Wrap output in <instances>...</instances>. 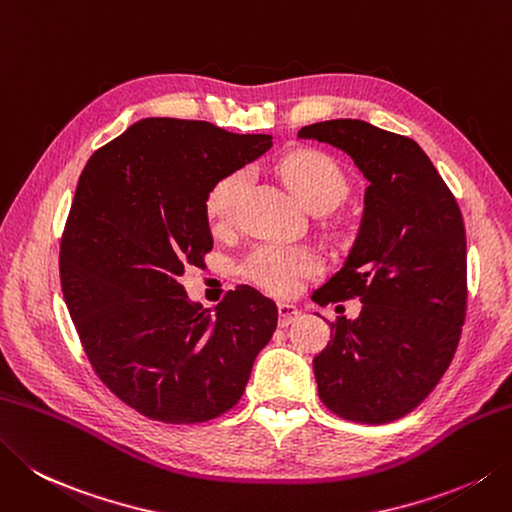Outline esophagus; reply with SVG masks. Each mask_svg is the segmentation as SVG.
<instances>
[{
    "label": "esophagus",
    "mask_w": 512,
    "mask_h": 512,
    "mask_svg": "<svg viewBox=\"0 0 512 512\" xmlns=\"http://www.w3.org/2000/svg\"><path fill=\"white\" fill-rule=\"evenodd\" d=\"M299 315H302V310H299L295 304H288V302L279 304V326L282 328L293 324Z\"/></svg>",
    "instance_id": "esophagus-1"
}]
</instances>
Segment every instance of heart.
Masks as SVG:
<instances>
[{
    "label": "heart",
    "mask_w": 512,
    "mask_h": 512,
    "mask_svg": "<svg viewBox=\"0 0 512 512\" xmlns=\"http://www.w3.org/2000/svg\"><path fill=\"white\" fill-rule=\"evenodd\" d=\"M277 173L282 175L286 186L293 190V195L310 213L313 210H326L328 213L348 193L344 170L339 168L333 157L319 153V150H295L277 164ZM246 186V170H235V173L219 179L206 199V215L210 224L222 228L233 219L246 193ZM319 268H322V262H319L315 250L304 246L262 244L244 259L239 273L268 293L286 297L293 295L304 279L315 277Z\"/></svg>",
    "instance_id": "obj_1"
}]
</instances>
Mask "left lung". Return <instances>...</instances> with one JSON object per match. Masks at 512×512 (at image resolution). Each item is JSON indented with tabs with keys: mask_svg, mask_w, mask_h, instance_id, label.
<instances>
[{
	"mask_svg": "<svg viewBox=\"0 0 512 512\" xmlns=\"http://www.w3.org/2000/svg\"><path fill=\"white\" fill-rule=\"evenodd\" d=\"M353 159L368 179L364 213L344 266L315 290L319 306L357 297L313 359L317 390L335 415L386 424L433 390L466 317V230L453 193L417 142L362 119L304 126Z\"/></svg>",
	"mask_w": 512,
	"mask_h": 512,
	"instance_id": "1",
	"label": "left lung"
}]
</instances>
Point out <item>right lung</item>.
Instances as JSON below:
<instances>
[{
    "label": "right lung",
    "mask_w": 512,
    "mask_h": 512,
    "mask_svg": "<svg viewBox=\"0 0 512 512\" xmlns=\"http://www.w3.org/2000/svg\"><path fill=\"white\" fill-rule=\"evenodd\" d=\"M273 146L208 122L146 117L88 159L59 250L68 313L99 379L166 424L224 415L277 328V306L250 286L210 308L190 302L188 266L213 250V186Z\"/></svg>",
    "instance_id": "obj_1"
}]
</instances>
